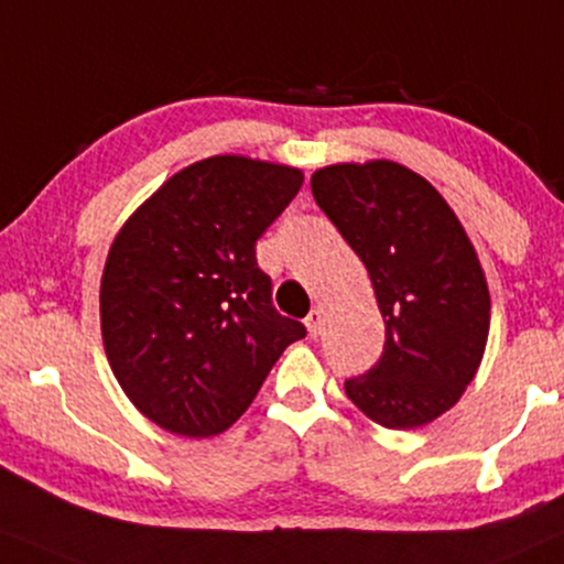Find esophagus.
<instances>
[{
    "label": "esophagus",
    "mask_w": 564,
    "mask_h": 564,
    "mask_svg": "<svg viewBox=\"0 0 564 564\" xmlns=\"http://www.w3.org/2000/svg\"><path fill=\"white\" fill-rule=\"evenodd\" d=\"M305 326H308V335L318 337L322 335V326H324V311L314 308L308 316H305Z\"/></svg>",
    "instance_id": "1"
}]
</instances>
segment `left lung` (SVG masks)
I'll list each match as a JSON object with an SVG mask.
<instances>
[{"label": "left lung", "mask_w": 564, "mask_h": 564, "mask_svg": "<svg viewBox=\"0 0 564 564\" xmlns=\"http://www.w3.org/2000/svg\"><path fill=\"white\" fill-rule=\"evenodd\" d=\"M314 198L371 276L387 326L379 364L345 392L384 429H419L463 398L489 339L478 253L442 193L389 159L329 164Z\"/></svg>", "instance_id": "8db88e82"}]
</instances>
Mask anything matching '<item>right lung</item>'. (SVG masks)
<instances>
[{"label":"right lung","instance_id":"1","mask_svg":"<svg viewBox=\"0 0 564 564\" xmlns=\"http://www.w3.org/2000/svg\"><path fill=\"white\" fill-rule=\"evenodd\" d=\"M297 166L219 154L130 214L101 274V339L128 400L187 440L246 413L305 326L271 305L256 240L297 196Z\"/></svg>","mask_w":564,"mask_h":564}]
</instances>
